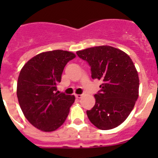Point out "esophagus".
<instances>
[{
    "mask_svg": "<svg viewBox=\"0 0 158 158\" xmlns=\"http://www.w3.org/2000/svg\"><path fill=\"white\" fill-rule=\"evenodd\" d=\"M75 97H76V98H77V99H80V98H81V97H82V95L76 94V95H75Z\"/></svg>",
    "mask_w": 158,
    "mask_h": 158,
    "instance_id": "esophagus-1",
    "label": "esophagus"
}]
</instances>
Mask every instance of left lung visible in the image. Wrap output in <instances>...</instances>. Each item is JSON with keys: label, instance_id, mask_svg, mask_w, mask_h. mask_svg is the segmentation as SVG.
Masks as SVG:
<instances>
[{"label": "left lung", "instance_id": "8db88e82", "mask_svg": "<svg viewBox=\"0 0 158 158\" xmlns=\"http://www.w3.org/2000/svg\"><path fill=\"white\" fill-rule=\"evenodd\" d=\"M91 67L93 79L103 81L95 94L96 104L87 111L90 122L100 130L119 126L133 110L139 97V74L131 58L110 46L77 51Z\"/></svg>", "mask_w": 158, "mask_h": 158}]
</instances>
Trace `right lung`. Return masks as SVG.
Returning <instances> with one entry per match:
<instances>
[{
	"mask_svg": "<svg viewBox=\"0 0 158 158\" xmlns=\"http://www.w3.org/2000/svg\"><path fill=\"white\" fill-rule=\"evenodd\" d=\"M76 57L62 50L47 51L31 58L23 66L17 81L18 101L31 124L46 132L62 126L69 115L74 96L60 93L64 67Z\"/></svg>",
	"mask_w": 158,
	"mask_h": 158,
	"instance_id": "obj_1",
	"label": "right lung"
}]
</instances>
